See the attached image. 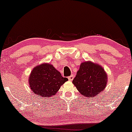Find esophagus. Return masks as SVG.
I'll use <instances>...</instances> for the list:
<instances>
[{
  "label": "esophagus",
  "mask_w": 132,
  "mask_h": 132,
  "mask_svg": "<svg viewBox=\"0 0 132 132\" xmlns=\"http://www.w3.org/2000/svg\"><path fill=\"white\" fill-rule=\"evenodd\" d=\"M74 79V76L73 75H71L70 76L68 77V79H69V81H72Z\"/></svg>",
  "instance_id": "1"
}]
</instances>
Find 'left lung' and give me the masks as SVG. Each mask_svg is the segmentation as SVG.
I'll return each instance as SVG.
<instances>
[{"label": "left lung", "instance_id": "8db88e82", "mask_svg": "<svg viewBox=\"0 0 132 132\" xmlns=\"http://www.w3.org/2000/svg\"><path fill=\"white\" fill-rule=\"evenodd\" d=\"M107 82V75L104 69L90 61L81 63L72 81L79 92L86 97H94L103 91Z\"/></svg>", "mask_w": 132, "mask_h": 132}]
</instances>
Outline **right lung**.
Instances as JSON below:
<instances>
[{"label": "right lung", "mask_w": 132, "mask_h": 132, "mask_svg": "<svg viewBox=\"0 0 132 132\" xmlns=\"http://www.w3.org/2000/svg\"><path fill=\"white\" fill-rule=\"evenodd\" d=\"M28 80L33 93L45 99L55 95L68 79L63 78L53 65L45 63L33 69Z\"/></svg>", "instance_id": "right-lung-1"}]
</instances>
